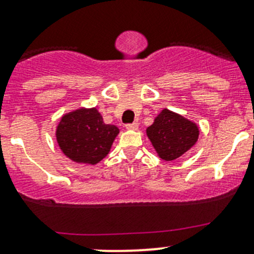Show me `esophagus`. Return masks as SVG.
<instances>
[{
  "label": "esophagus",
  "mask_w": 254,
  "mask_h": 254,
  "mask_svg": "<svg viewBox=\"0 0 254 254\" xmlns=\"http://www.w3.org/2000/svg\"><path fill=\"white\" fill-rule=\"evenodd\" d=\"M126 128L128 129V131H136L138 129V123H131V125L126 126Z\"/></svg>",
  "instance_id": "esophagus-1"
}]
</instances>
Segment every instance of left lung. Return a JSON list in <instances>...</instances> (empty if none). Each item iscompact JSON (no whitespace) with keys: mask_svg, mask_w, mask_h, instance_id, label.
Wrapping results in <instances>:
<instances>
[{"mask_svg":"<svg viewBox=\"0 0 254 254\" xmlns=\"http://www.w3.org/2000/svg\"><path fill=\"white\" fill-rule=\"evenodd\" d=\"M146 134L157 156L163 161L172 162L197 143L199 127L185 116L163 108L146 128Z\"/></svg>","mask_w":254,"mask_h":254,"instance_id":"1","label":"left lung"}]
</instances>
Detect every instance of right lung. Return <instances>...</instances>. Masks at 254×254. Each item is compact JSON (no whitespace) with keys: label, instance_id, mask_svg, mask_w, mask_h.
I'll list each match as a JSON object with an SVG mask.
<instances>
[{"label":"right lung","instance_id":"right-lung-1","mask_svg":"<svg viewBox=\"0 0 254 254\" xmlns=\"http://www.w3.org/2000/svg\"><path fill=\"white\" fill-rule=\"evenodd\" d=\"M120 128L103 122L97 108L79 107L62 116L55 134L67 158L78 165L95 166L110 153Z\"/></svg>","mask_w":254,"mask_h":254}]
</instances>
